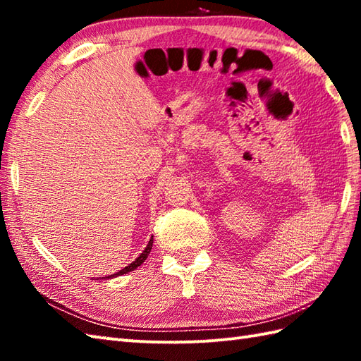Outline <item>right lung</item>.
Segmentation results:
<instances>
[{"label": "right lung", "mask_w": 361, "mask_h": 361, "mask_svg": "<svg viewBox=\"0 0 361 361\" xmlns=\"http://www.w3.org/2000/svg\"><path fill=\"white\" fill-rule=\"evenodd\" d=\"M152 245H153V237L152 239L149 240V245H147V248H145L141 255H140V257H136L132 264L130 265H127L126 268H122V270H119L118 273H114V274H111V276H109V278H116V276H121V274H126V273H128V271H133L135 268H137L140 267L145 259H147V256H149V252H150V250H152ZM105 279V278H104Z\"/></svg>", "instance_id": "1"}]
</instances>
